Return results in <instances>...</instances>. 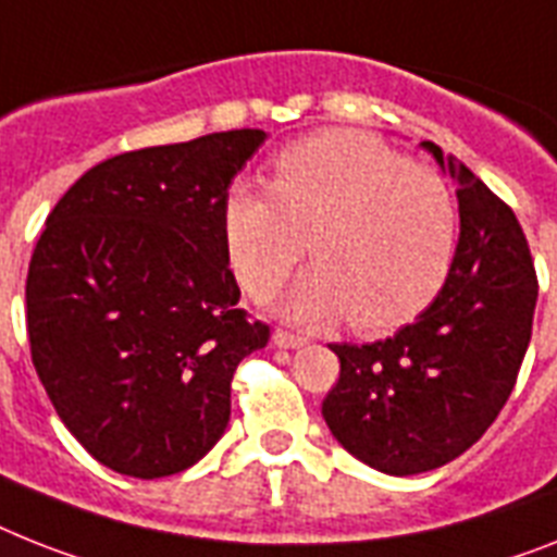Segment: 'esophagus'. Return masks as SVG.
<instances>
[{
  "instance_id": "esophagus-1",
  "label": "esophagus",
  "mask_w": 557,
  "mask_h": 557,
  "mask_svg": "<svg viewBox=\"0 0 557 557\" xmlns=\"http://www.w3.org/2000/svg\"><path fill=\"white\" fill-rule=\"evenodd\" d=\"M273 344L275 347H282V350H293V347H301L305 338L296 333H289V330H273Z\"/></svg>"
}]
</instances>
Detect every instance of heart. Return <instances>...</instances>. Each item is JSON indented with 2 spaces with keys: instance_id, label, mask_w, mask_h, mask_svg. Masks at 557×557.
<instances>
[{
  "instance_id": "heart-1",
  "label": "heart",
  "mask_w": 557,
  "mask_h": 557,
  "mask_svg": "<svg viewBox=\"0 0 557 557\" xmlns=\"http://www.w3.org/2000/svg\"><path fill=\"white\" fill-rule=\"evenodd\" d=\"M458 213L447 182L356 131H327L278 153L270 193L230 185L222 236L247 296L264 298L307 256L278 298L296 321L347 315L356 333H387L424 310L449 273Z\"/></svg>"
}]
</instances>
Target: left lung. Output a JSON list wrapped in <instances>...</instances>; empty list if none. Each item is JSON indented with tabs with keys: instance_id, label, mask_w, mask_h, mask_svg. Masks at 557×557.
<instances>
[{
	"instance_id": "8db88e82",
	"label": "left lung",
	"mask_w": 557,
	"mask_h": 557,
	"mask_svg": "<svg viewBox=\"0 0 557 557\" xmlns=\"http://www.w3.org/2000/svg\"><path fill=\"white\" fill-rule=\"evenodd\" d=\"M458 185L461 236L447 282L384 342L333 344L342 372L321 416L358 461L387 475L435 470L504 410L532 335L537 275L512 207L424 141Z\"/></svg>"
}]
</instances>
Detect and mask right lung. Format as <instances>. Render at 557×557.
Masks as SVG:
<instances>
[{
    "label": "right lung",
    "mask_w": 557,
    "mask_h": 557,
    "mask_svg": "<svg viewBox=\"0 0 557 557\" xmlns=\"http://www.w3.org/2000/svg\"><path fill=\"white\" fill-rule=\"evenodd\" d=\"M264 131L210 133L96 164L50 210L27 268L41 387L96 461L164 478L230 421L238 361L270 338L238 307L222 201Z\"/></svg>",
    "instance_id": "right-lung-1"
}]
</instances>
